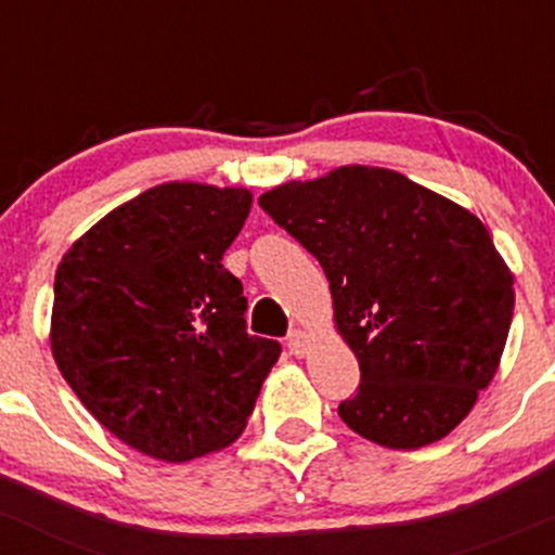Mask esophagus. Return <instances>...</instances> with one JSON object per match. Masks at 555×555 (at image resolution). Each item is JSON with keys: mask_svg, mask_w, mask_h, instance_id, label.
Listing matches in <instances>:
<instances>
[{"mask_svg": "<svg viewBox=\"0 0 555 555\" xmlns=\"http://www.w3.org/2000/svg\"><path fill=\"white\" fill-rule=\"evenodd\" d=\"M287 348L289 353L295 356H306L308 353V335L302 330H293L287 335Z\"/></svg>", "mask_w": 555, "mask_h": 555, "instance_id": "1", "label": "esophagus"}]
</instances>
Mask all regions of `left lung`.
<instances>
[{"mask_svg":"<svg viewBox=\"0 0 555 555\" xmlns=\"http://www.w3.org/2000/svg\"><path fill=\"white\" fill-rule=\"evenodd\" d=\"M330 279L361 383L337 415L364 439H444L492 383L513 319V276L481 220L383 167H340L260 196Z\"/></svg>","mask_w":555,"mask_h":555,"instance_id":"left-lung-1","label":"left lung"}]
</instances>
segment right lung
<instances>
[{"label": "right lung", "instance_id": "add662e5", "mask_svg": "<svg viewBox=\"0 0 555 555\" xmlns=\"http://www.w3.org/2000/svg\"><path fill=\"white\" fill-rule=\"evenodd\" d=\"M247 189L165 183L108 212L55 271L50 346L81 404L127 447L185 463L229 447L282 346L247 335L223 253Z\"/></svg>", "mask_w": 555, "mask_h": 555}]
</instances>
